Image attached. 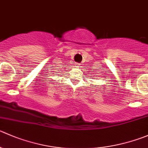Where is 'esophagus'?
I'll return each mask as SVG.
<instances>
[{"instance_id":"esophagus-1","label":"esophagus","mask_w":148,"mask_h":148,"mask_svg":"<svg viewBox=\"0 0 148 148\" xmlns=\"http://www.w3.org/2000/svg\"><path fill=\"white\" fill-rule=\"evenodd\" d=\"M82 64H79V63H77V64H76V66H81Z\"/></svg>"}]
</instances>
